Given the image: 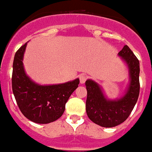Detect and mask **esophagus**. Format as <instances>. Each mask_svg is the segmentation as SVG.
I'll return each instance as SVG.
<instances>
[{
    "instance_id": "1",
    "label": "esophagus",
    "mask_w": 152,
    "mask_h": 152,
    "mask_svg": "<svg viewBox=\"0 0 152 152\" xmlns=\"http://www.w3.org/2000/svg\"><path fill=\"white\" fill-rule=\"evenodd\" d=\"M86 80H87V76L86 75H81L80 76V84H85Z\"/></svg>"
}]
</instances>
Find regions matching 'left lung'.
<instances>
[{
  "label": "left lung",
  "mask_w": 152,
  "mask_h": 152,
  "mask_svg": "<svg viewBox=\"0 0 152 152\" xmlns=\"http://www.w3.org/2000/svg\"><path fill=\"white\" fill-rule=\"evenodd\" d=\"M128 67L129 84L120 99H108L102 87L93 80L86 81V113L91 121L102 127L112 128L123 123L130 115L139 95V61L128 45L118 53Z\"/></svg>",
  "instance_id": "8db88e82"
}]
</instances>
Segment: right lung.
<instances>
[{"mask_svg": "<svg viewBox=\"0 0 152 152\" xmlns=\"http://www.w3.org/2000/svg\"><path fill=\"white\" fill-rule=\"evenodd\" d=\"M28 43L16 52L13 63L12 89L16 102L25 117L37 124H48L58 120L65 105L80 83L79 78L56 85H40L25 72L23 55Z\"/></svg>", "mask_w": 152, "mask_h": 152, "instance_id": "right-lung-1", "label": "right lung"}]
</instances>
